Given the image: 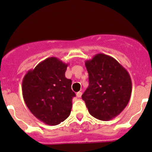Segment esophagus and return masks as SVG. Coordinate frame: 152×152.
I'll use <instances>...</instances> for the list:
<instances>
[{
  "label": "esophagus",
  "mask_w": 152,
  "mask_h": 152,
  "mask_svg": "<svg viewBox=\"0 0 152 152\" xmlns=\"http://www.w3.org/2000/svg\"><path fill=\"white\" fill-rule=\"evenodd\" d=\"M76 95H77V98H81L82 92H77V93Z\"/></svg>",
  "instance_id": "34e87169"
}]
</instances>
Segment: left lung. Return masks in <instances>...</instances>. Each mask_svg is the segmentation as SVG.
<instances>
[{
	"label": "left lung",
	"instance_id": "8db88e82",
	"mask_svg": "<svg viewBox=\"0 0 152 152\" xmlns=\"http://www.w3.org/2000/svg\"><path fill=\"white\" fill-rule=\"evenodd\" d=\"M89 86L82 95L88 111L98 120L116 117L130 100L132 84L129 72L116 59L97 54L85 61Z\"/></svg>",
	"mask_w": 152,
	"mask_h": 152
}]
</instances>
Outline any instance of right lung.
<instances>
[{"mask_svg":"<svg viewBox=\"0 0 152 152\" xmlns=\"http://www.w3.org/2000/svg\"><path fill=\"white\" fill-rule=\"evenodd\" d=\"M68 64L49 57L30 69L22 82L24 102L34 116L45 124L56 126L70 115L72 80L65 77Z\"/></svg>","mask_w":152,"mask_h":152,"instance_id":"obj_1","label":"right lung"}]
</instances>
